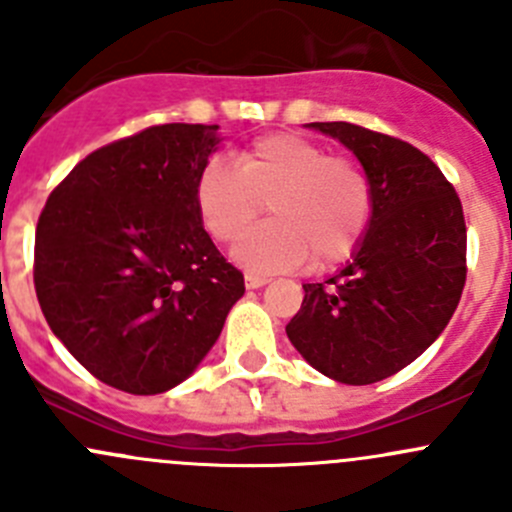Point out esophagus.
<instances>
[{
	"mask_svg": "<svg viewBox=\"0 0 512 512\" xmlns=\"http://www.w3.org/2000/svg\"><path fill=\"white\" fill-rule=\"evenodd\" d=\"M267 277H262V275H245V285H247V289H260V287H265L267 285Z\"/></svg>",
	"mask_w": 512,
	"mask_h": 512,
	"instance_id": "esophagus-1",
	"label": "esophagus"
}]
</instances>
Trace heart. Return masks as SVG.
Listing matches in <instances>:
<instances>
[{"mask_svg":"<svg viewBox=\"0 0 512 512\" xmlns=\"http://www.w3.org/2000/svg\"><path fill=\"white\" fill-rule=\"evenodd\" d=\"M265 204L276 218L250 236ZM195 208L213 240L237 242L235 260L250 272L327 267L359 250L374 215V190L359 163L329 156L299 133H270L242 148L237 165L215 158L200 170Z\"/></svg>","mask_w":512,"mask_h":512,"instance_id":"1","label":"heart"}]
</instances>
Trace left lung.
<instances>
[{
    "mask_svg": "<svg viewBox=\"0 0 512 512\" xmlns=\"http://www.w3.org/2000/svg\"><path fill=\"white\" fill-rule=\"evenodd\" d=\"M359 158L374 190L371 225L347 267L304 287L287 337L309 366L364 386L418 359L466 285L461 200L426 153L347 121L307 123Z\"/></svg>",
    "mask_w": 512,
    "mask_h": 512,
    "instance_id": "1",
    "label": "left lung"
}]
</instances>
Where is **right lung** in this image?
<instances>
[{"instance_id":"obj_1","label":"right lung","mask_w":512,"mask_h":512,"mask_svg":"<svg viewBox=\"0 0 512 512\" xmlns=\"http://www.w3.org/2000/svg\"><path fill=\"white\" fill-rule=\"evenodd\" d=\"M218 143V126H151L86 156L41 210V312L113 389L148 396L188 379L245 294L242 272L195 208V183Z\"/></svg>"}]
</instances>
